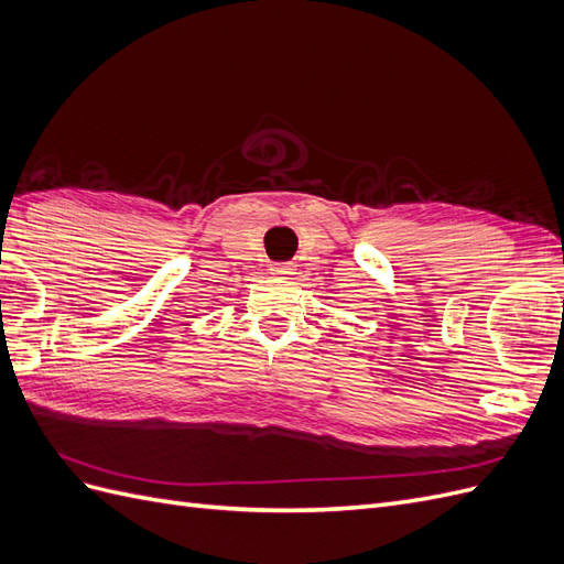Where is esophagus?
Here are the masks:
<instances>
[{"label": "esophagus", "mask_w": 564, "mask_h": 564, "mask_svg": "<svg viewBox=\"0 0 564 564\" xmlns=\"http://www.w3.org/2000/svg\"><path fill=\"white\" fill-rule=\"evenodd\" d=\"M270 272H275V275H294V263H272Z\"/></svg>", "instance_id": "1"}]
</instances>
